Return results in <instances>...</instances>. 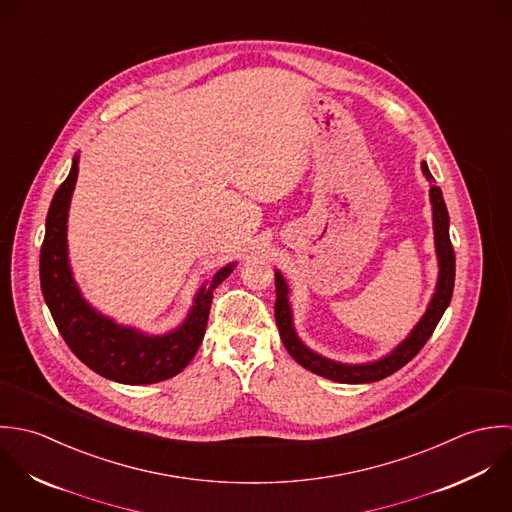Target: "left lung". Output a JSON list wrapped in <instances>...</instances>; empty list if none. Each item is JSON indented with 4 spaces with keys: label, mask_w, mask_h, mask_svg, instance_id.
I'll return each instance as SVG.
<instances>
[{
    "label": "left lung",
    "mask_w": 512,
    "mask_h": 512,
    "mask_svg": "<svg viewBox=\"0 0 512 512\" xmlns=\"http://www.w3.org/2000/svg\"><path fill=\"white\" fill-rule=\"evenodd\" d=\"M421 170L429 182H433V176L429 174V168L425 162H421ZM429 200L433 205V233H435V251H437V261H439V277H437V287L431 297V303L421 316V320L415 324V328L409 332L408 338L396 346L388 356L368 362V364H340L334 360H328L316 352L307 348L301 338L295 332L293 326V310L289 305V287L279 271H275V291H277V301H275V320L279 326L281 340L289 354L310 372L328 378L332 382L340 384H370L384 380L404 368L409 360L423 348V344L429 340L433 334L437 322L441 320L445 308L449 307L451 297H453V285H455V251L449 239V213L447 205L443 202V194L439 186H431L429 190Z\"/></svg>",
    "instance_id": "1"
}]
</instances>
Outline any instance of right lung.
I'll use <instances>...</instances> for the list:
<instances>
[{
    "instance_id": "1",
    "label": "right lung",
    "mask_w": 512,
    "mask_h": 512,
    "mask_svg": "<svg viewBox=\"0 0 512 512\" xmlns=\"http://www.w3.org/2000/svg\"><path fill=\"white\" fill-rule=\"evenodd\" d=\"M79 174L75 156L67 180L55 192L39 257L41 291L51 316L73 354L93 372L118 384H156L180 374L196 356L202 340L213 291L231 275L235 263L219 269L198 291L194 307L180 328L164 336H146L126 328L91 307L69 267L67 215Z\"/></svg>"
}]
</instances>
